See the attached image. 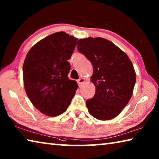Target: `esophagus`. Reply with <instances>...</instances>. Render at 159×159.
I'll return each instance as SVG.
<instances>
[{
  "label": "esophagus",
  "instance_id": "34e87169",
  "mask_svg": "<svg viewBox=\"0 0 159 159\" xmlns=\"http://www.w3.org/2000/svg\"><path fill=\"white\" fill-rule=\"evenodd\" d=\"M85 82V79L84 78H80L79 80H78V83H79V85L80 86L82 85V84L83 83Z\"/></svg>",
  "mask_w": 159,
  "mask_h": 159
}]
</instances>
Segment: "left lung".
Wrapping results in <instances>:
<instances>
[{
  "label": "left lung",
  "mask_w": 159,
  "mask_h": 159,
  "mask_svg": "<svg viewBox=\"0 0 159 159\" xmlns=\"http://www.w3.org/2000/svg\"><path fill=\"white\" fill-rule=\"evenodd\" d=\"M77 49L93 64L91 81L96 92L86 101L90 114L98 120L115 118L133 95L136 74L128 55L112 42L102 38L79 40Z\"/></svg>",
  "instance_id": "8db88e82"
}]
</instances>
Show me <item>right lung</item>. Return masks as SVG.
Wrapping results in <instances>:
<instances>
[{
  "mask_svg": "<svg viewBox=\"0 0 159 159\" xmlns=\"http://www.w3.org/2000/svg\"><path fill=\"white\" fill-rule=\"evenodd\" d=\"M78 39L65 32L50 35L29 51L23 64L24 85L36 108L49 116L66 111L76 93L77 82L69 80L68 61Z\"/></svg>",
  "mask_w": 159,
  "mask_h": 159,
  "instance_id": "1",
  "label": "right lung"
}]
</instances>
